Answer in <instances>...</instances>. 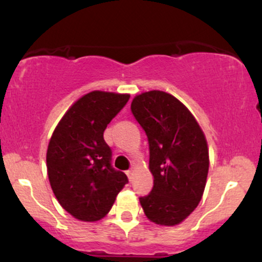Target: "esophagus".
I'll return each instance as SVG.
<instances>
[{
	"label": "esophagus",
	"instance_id": "obj_1",
	"mask_svg": "<svg viewBox=\"0 0 262 262\" xmlns=\"http://www.w3.org/2000/svg\"><path fill=\"white\" fill-rule=\"evenodd\" d=\"M125 173H127V176H128L129 181H132V179H133V176H134V170H133V169H130V170L125 171Z\"/></svg>",
	"mask_w": 262,
	"mask_h": 262
}]
</instances>
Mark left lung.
<instances>
[{
  "mask_svg": "<svg viewBox=\"0 0 262 262\" xmlns=\"http://www.w3.org/2000/svg\"><path fill=\"white\" fill-rule=\"evenodd\" d=\"M130 108L148 137L154 176V187L140 204L149 221L173 227L202 200L209 169L206 137L193 114L170 93L143 92Z\"/></svg>",
  "mask_w": 262,
  "mask_h": 262,
  "instance_id": "left-lung-1",
  "label": "left lung"
}]
</instances>
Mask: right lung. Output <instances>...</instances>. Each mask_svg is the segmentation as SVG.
<instances>
[{"label": "right lung", "mask_w": 262, "mask_h": 262, "mask_svg": "<svg viewBox=\"0 0 262 262\" xmlns=\"http://www.w3.org/2000/svg\"><path fill=\"white\" fill-rule=\"evenodd\" d=\"M129 97L128 93H86L69 108L50 138V186L62 208L79 221L103 218L128 182L127 175L111 165L112 150L103 132Z\"/></svg>", "instance_id": "1"}]
</instances>
